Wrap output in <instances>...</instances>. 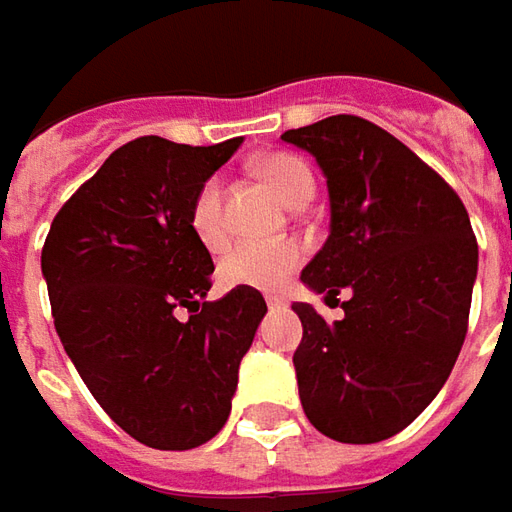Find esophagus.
<instances>
[{
	"instance_id": "34e87169",
	"label": "esophagus",
	"mask_w": 512,
	"mask_h": 512,
	"mask_svg": "<svg viewBox=\"0 0 512 512\" xmlns=\"http://www.w3.org/2000/svg\"><path fill=\"white\" fill-rule=\"evenodd\" d=\"M266 306H269V309H278V306H283V300L275 298V295H266Z\"/></svg>"
}]
</instances>
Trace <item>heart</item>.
<instances>
[{
    "label": "heart",
    "instance_id": "1",
    "mask_svg": "<svg viewBox=\"0 0 512 512\" xmlns=\"http://www.w3.org/2000/svg\"><path fill=\"white\" fill-rule=\"evenodd\" d=\"M257 174L278 191L286 206H298L315 194V177L309 166L292 154H266L255 163ZM191 229L206 249H217L226 240L223 189L217 180H206L191 203ZM303 263V246L295 240L280 243H237L220 257L217 278L229 289H278Z\"/></svg>",
    "mask_w": 512,
    "mask_h": 512
}]
</instances>
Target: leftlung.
Masks as SVG:
<instances>
[{
	"label": "left lung",
	"mask_w": 512,
	"mask_h": 512,
	"mask_svg": "<svg viewBox=\"0 0 512 512\" xmlns=\"http://www.w3.org/2000/svg\"><path fill=\"white\" fill-rule=\"evenodd\" d=\"M329 189V237L300 280L338 298L326 323L295 303L300 404L318 433L375 444L427 410L456 364L478 272V243L458 194L407 145L338 114L292 128Z\"/></svg>",
	"instance_id": "1"
}]
</instances>
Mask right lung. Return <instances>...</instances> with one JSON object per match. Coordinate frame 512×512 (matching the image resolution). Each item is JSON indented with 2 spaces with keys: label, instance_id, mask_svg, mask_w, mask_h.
<instances>
[{
  "label": "right lung",
  "instance_id": "1",
  "mask_svg": "<svg viewBox=\"0 0 512 512\" xmlns=\"http://www.w3.org/2000/svg\"><path fill=\"white\" fill-rule=\"evenodd\" d=\"M240 143L131 140L45 237L59 341L111 421L154 450H191L223 430L266 315L257 289L206 300L214 263L191 229L194 194Z\"/></svg>",
  "mask_w": 512,
  "mask_h": 512
}]
</instances>
